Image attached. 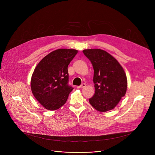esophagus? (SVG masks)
Wrapping results in <instances>:
<instances>
[{"instance_id": "esophagus-1", "label": "esophagus", "mask_w": 155, "mask_h": 155, "mask_svg": "<svg viewBox=\"0 0 155 155\" xmlns=\"http://www.w3.org/2000/svg\"><path fill=\"white\" fill-rule=\"evenodd\" d=\"M86 86V84L85 83H82L81 85L80 86H77V87L78 88H82V87H84Z\"/></svg>"}]
</instances>
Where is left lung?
I'll list each match as a JSON object with an SVG mask.
<instances>
[{
	"label": "left lung",
	"mask_w": 155,
	"mask_h": 155,
	"mask_svg": "<svg viewBox=\"0 0 155 155\" xmlns=\"http://www.w3.org/2000/svg\"><path fill=\"white\" fill-rule=\"evenodd\" d=\"M83 53L91 61L94 69L95 93L89 99L90 103L101 112L114 108L127 90V78L123 68L104 50L88 49Z\"/></svg>",
	"instance_id": "1"
}]
</instances>
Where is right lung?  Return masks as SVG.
Listing matches in <instances>:
<instances>
[{"instance_id":"right-lung-1","label":"right lung","mask_w":155,"mask_h":155,"mask_svg":"<svg viewBox=\"0 0 155 155\" xmlns=\"http://www.w3.org/2000/svg\"><path fill=\"white\" fill-rule=\"evenodd\" d=\"M77 53L73 49L56 50L44 57L35 68L31 90L46 109L57 110L67 101L74 89L69 84L68 65Z\"/></svg>"}]
</instances>
